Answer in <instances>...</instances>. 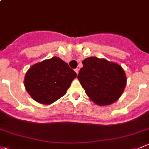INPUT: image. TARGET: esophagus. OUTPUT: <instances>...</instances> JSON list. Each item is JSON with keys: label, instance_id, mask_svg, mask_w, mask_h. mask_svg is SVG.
Wrapping results in <instances>:
<instances>
[{"label": "esophagus", "instance_id": "esophagus-1", "mask_svg": "<svg viewBox=\"0 0 149 149\" xmlns=\"http://www.w3.org/2000/svg\"><path fill=\"white\" fill-rule=\"evenodd\" d=\"M79 68H76V69H75V72H76V74H77V75H78V73H79Z\"/></svg>", "mask_w": 149, "mask_h": 149}]
</instances>
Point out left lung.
Instances as JSON below:
<instances>
[{"mask_svg": "<svg viewBox=\"0 0 149 149\" xmlns=\"http://www.w3.org/2000/svg\"><path fill=\"white\" fill-rule=\"evenodd\" d=\"M78 79L93 103L107 106L116 101L124 91L126 76L122 67L106 59L89 57L82 61Z\"/></svg>", "mask_w": 149, "mask_h": 149, "instance_id": "1", "label": "left lung"}]
</instances>
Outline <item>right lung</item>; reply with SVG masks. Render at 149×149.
I'll return each instance as SVG.
<instances>
[{
  "instance_id": "obj_1",
  "label": "right lung",
  "mask_w": 149,
  "mask_h": 149,
  "mask_svg": "<svg viewBox=\"0 0 149 149\" xmlns=\"http://www.w3.org/2000/svg\"><path fill=\"white\" fill-rule=\"evenodd\" d=\"M76 76L67 63L55 56L33 65L26 72L24 85L33 99L49 105L66 93Z\"/></svg>"
}]
</instances>
